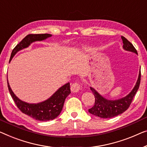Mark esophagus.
Listing matches in <instances>:
<instances>
[{"mask_svg":"<svg viewBox=\"0 0 147 147\" xmlns=\"http://www.w3.org/2000/svg\"><path fill=\"white\" fill-rule=\"evenodd\" d=\"M80 89V84L77 82H74L73 84L71 85V90L73 92H77L79 91V90Z\"/></svg>","mask_w":147,"mask_h":147,"instance_id":"obj_1","label":"esophagus"}]
</instances>
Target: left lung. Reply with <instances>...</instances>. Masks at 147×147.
Segmentation results:
<instances>
[{"mask_svg": "<svg viewBox=\"0 0 147 147\" xmlns=\"http://www.w3.org/2000/svg\"><path fill=\"white\" fill-rule=\"evenodd\" d=\"M123 41V48L125 51L135 53L138 55L137 51L132 43L129 42L127 39L123 36H121ZM141 82V70L139 71V76L134 88L129 94L123 98L117 100H108L100 94L92 87H90V90L92 92L95 97V104L92 108L88 109V111L91 114L101 118H111L115 117L118 115L123 113L129 108L131 103L136 94L139 88Z\"/></svg>", "mask_w": 147, "mask_h": 147, "instance_id": "left-lung-1", "label": "left lung"}]
</instances>
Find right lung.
<instances>
[{"label": "right lung", "mask_w": 147, "mask_h": 147, "mask_svg": "<svg viewBox=\"0 0 147 147\" xmlns=\"http://www.w3.org/2000/svg\"><path fill=\"white\" fill-rule=\"evenodd\" d=\"M51 36V34H29L26 36L12 50L9 63L12 60L13 57L19 51L28 47L33 42L45 40ZM8 88L11 96L20 110L34 119L41 121L53 120L57 117L62 111L65 99L71 93L70 84L69 82H68L59 88L47 100L43 102L37 103V104H30V103L24 102L19 99L14 94V93L11 89L8 81Z\"/></svg>", "instance_id": "1"}]
</instances>
